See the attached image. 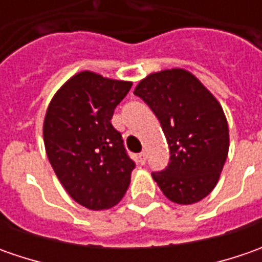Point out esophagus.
<instances>
[{"label": "esophagus", "instance_id": "34e87169", "mask_svg": "<svg viewBox=\"0 0 262 262\" xmlns=\"http://www.w3.org/2000/svg\"><path fill=\"white\" fill-rule=\"evenodd\" d=\"M146 160H147V153L146 151H141V153L138 155V162H140L141 165H144V163H146Z\"/></svg>", "mask_w": 262, "mask_h": 262}]
</instances>
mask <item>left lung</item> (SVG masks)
Wrapping results in <instances>:
<instances>
[{
    "mask_svg": "<svg viewBox=\"0 0 262 262\" xmlns=\"http://www.w3.org/2000/svg\"><path fill=\"white\" fill-rule=\"evenodd\" d=\"M160 121L170 162L151 173L166 198L189 206L217 185L229 153V126L223 107L192 73L172 68L148 74L137 84Z\"/></svg>",
    "mask_w": 262,
    "mask_h": 262,
    "instance_id": "left-lung-1",
    "label": "left lung"
}]
</instances>
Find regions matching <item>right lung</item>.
Listing matches in <instances>:
<instances>
[{"label": "right lung", "instance_id": "1", "mask_svg": "<svg viewBox=\"0 0 262 262\" xmlns=\"http://www.w3.org/2000/svg\"><path fill=\"white\" fill-rule=\"evenodd\" d=\"M133 86L93 71L67 80L46 109L43 141L49 163L68 195L89 210L116 206L136 163L111 124L116 105Z\"/></svg>", "mask_w": 262, "mask_h": 262}]
</instances>
